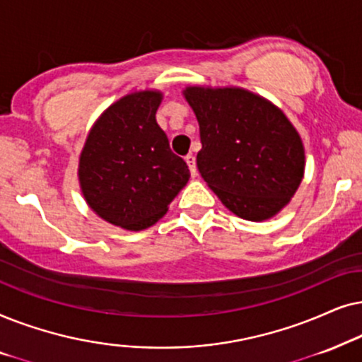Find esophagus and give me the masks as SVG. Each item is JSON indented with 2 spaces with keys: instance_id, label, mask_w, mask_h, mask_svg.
Masks as SVG:
<instances>
[{
  "instance_id": "obj_1",
  "label": "esophagus",
  "mask_w": 362,
  "mask_h": 362,
  "mask_svg": "<svg viewBox=\"0 0 362 362\" xmlns=\"http://www.w3.org/2000/svg\"><path fill=\"white\" fill-rule=\"evenodd\" d=\"M185 162H187V165H189V168H190L192 177H195V175H197V162H195V157L192 156V153H189V156L185 157Z\"/></svg>"
}]
</instances>
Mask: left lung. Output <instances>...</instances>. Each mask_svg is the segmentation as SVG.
Returning <instances> with one entry per match:
<instances>
[{
  "label": "left lung",
  "instance_id": "1",
  "mask_svg": "<svg viewBox=\"0 0 362 362\" xmlns=\"http://www.w3.org/2000/svg\"><path fill=\"white\" fill-rule=\"evenodd\" d=\"M200 127L197 167L226 209L250 221L272 218L300 187L305 147L285 114L242 88L184 90Z\"/></svg>",
  "mask_w": 362,
  "mask_h": 362
}]
</instances>
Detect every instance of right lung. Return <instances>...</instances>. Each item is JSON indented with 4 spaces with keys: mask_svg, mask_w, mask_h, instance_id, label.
I'll use <instances>...</instances> for the list:
<instances>
[{
    "mask_svg": "<svg viewBox=\"0 0 362 362\" xmlns=\"http://www.w3.org/2000/svg\"><path fill=\"white\" fill-rule=\"evenodd\" d=\"M162 98L160 90H139L109 105L81 152L77 173L86 202L120 228L152 226L190 178L156 120Z\"/></svg>",
    "mask_w": 362,
    "mask_h": 362,
    "instance_id": "1",
    "label": "right lung"
}]
</instances>
